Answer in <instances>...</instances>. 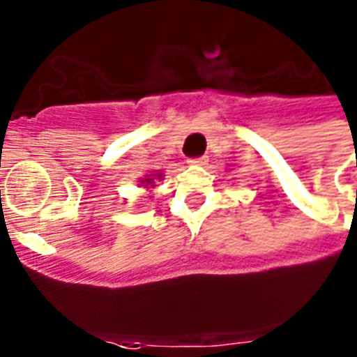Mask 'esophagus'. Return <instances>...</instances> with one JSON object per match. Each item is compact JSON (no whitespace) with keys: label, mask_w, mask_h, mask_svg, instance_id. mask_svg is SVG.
Returning <instances> with one entry per match:
<instances>
[{"label":"esophagus","mask_w":357,"mask_h":357,"mask_svg":"<svg viewBox=\"0 0 357 357\" xmlns=\"http://www.w3.org/2000/svg\"><path fill=\"white\" fill-rule=\"evenodd\" d=\"M207 161H209L207 155H202V157H190L187 162H189V165H198V167H200V165H206Z\"/></svg>","instance_id":"esophagus-1"}]
</instances>
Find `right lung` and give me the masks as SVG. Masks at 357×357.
Listing matches in <instances>:
<instances>
[{"label":"right lung","mask_w":357,"mask_h":357,"mask_svg":"<svg viewBox=\"0 0 357 357\" xmlns=\"http://www.w3.org/2000/svg\"><path fill=\"white\" fill-rule=\"evenodd\" d=\"M159 178H161V176H157V174H155V176H151V178L142 179V183H144L146 187H148V185H150V187H155V185H153V183H155V179H159Z\"/></svg>","instance_id":"obj_1"}]
</instances>
